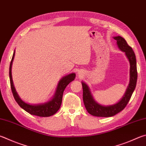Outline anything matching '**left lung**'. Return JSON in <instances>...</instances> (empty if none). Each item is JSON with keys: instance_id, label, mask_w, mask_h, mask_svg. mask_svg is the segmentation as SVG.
I'll return each mask as SVG.
<instances>
[{"instance_id": "obj_1", "label": "left lung", "mask_w": 146, "mask_h": 146, "mask_svg": "<svg viewBox=\"0 0 146 146\" xmlns=\"http://www.w3.org/2000/svg\"><path fill=\"white\" fill-rule=\"evenodd\" d=\"M113 39L117 41L119 48L125 53L127 58L129 60L130 64L129 83L125 94L118 103L112 105L103 106L100 105L94 100L88 86L84 82H82V88H83V101L85 107L90 114L96 117H112L123 110L130 100L137 84V62L135 54L133 49L128 45L125 39L122 37L118 36L113 37Z\"/></svg>"}]
</instances>
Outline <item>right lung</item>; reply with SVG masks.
<instances>
[{"instance_id":"obj_1","label":"right lung","mask_w":146,"mask_h":146,"mask_svg":"<svg viewBox=\"0 0 146 146\" xmlns=\"http://www.w3.org/2000/svg\"><path fill=\"white\" fill-rule=\"evenodd\" d=\"M15 52L13 53V57L10 63L9 66V78H10V84L11 88L13 92V95L14 96V98L16 102L21 108H22L23 110H25L26 112L30 113L31 115H34L39 117H49V116L53 115L56 113L60 107L62 103V95L64 92V89H66V86L70 83L71 82L75 80V73H72L60 79L56 89L55 95L53 97V98L44 103H41V104L37 105H30L23 102V101L20 98L16 91L15 88L13 85V82L12 79L11 75V68L13 59L15 57Z\"/></svg>"}]
</instances>
